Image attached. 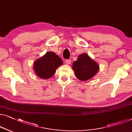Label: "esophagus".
I'll return each instance as SVG.
<instances>
[{"label":"esophagus","mask_w":132,"mask_h":132,"mask_svg":"<svg viewBox=\"0 0 132 132\" xmlns=\"http://www.w3.org/2000/svg\"><path fill=\"white\" fill-rule=\"evenodd\" d=\"M65 63L66 64H70L71 63V60H70V59H67L65 60Z\"/></svg>","instance_id":"1"}]
</instances>
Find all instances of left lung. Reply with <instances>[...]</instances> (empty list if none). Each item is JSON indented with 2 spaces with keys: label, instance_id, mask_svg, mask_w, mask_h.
<instances>
[{
  "label": "left lung",
  "instance_id": "1",
  "mask_svg": "<svg viewBox=\"0 0 132 132\" xmlns=\"http://www.w3.org/2000/svg\"><path fill=\"white\" fill-rule=\"evenodd\" d=\"M72 68L78 79L82 81L93 77L99 71V65L87 54H82L73 63Z\"/></svg>",
  "mask_w": 132,
  "mask_h": 132
}]
</instances>
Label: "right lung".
<instances>
[{
	"label": "right lung",
	"mask_w": 132,
	"mask_h": 132,
	"mask_svg": "<svg viewBox=\"0 0 132 132\" xmlns=\"http://www.w3.org/2000/svg\"><path fill=\"white\" fill-rule=\"evenodd\" d=\"M63 62L54 52H48L34 63L35 72L42 79H48L54 74L59 66L62 65Z\"/></svg>",
	"instance_id": "add662e5"
}]
</instances>
